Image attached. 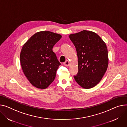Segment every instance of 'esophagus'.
I'll use <instances>...</instances> for the list:
<instances>
[{
    "label": "esophagus",
    "mask_w": 127,
    "mask_h": 127,
    "mask_svg": "<svg viewBox=\"0 0 127 127\" xmlns=\"http://www.w3.org/2000/svg\"><path fill=\"white\" fill-rule=\"evenodd\" d=\"M63 64L65 66H69V65H70V63H69V62L68 61H66L64 63H63Z\"/></svg>",
    "instance_id": "obj_1"
}]
</instances>
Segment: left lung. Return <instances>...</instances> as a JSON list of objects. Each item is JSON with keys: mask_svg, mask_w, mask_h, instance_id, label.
Segmentation results:
<instances>
[{"mask_svg": "<svg viewBox=\"0 0 127 127\" xmlns=\"http://www.w3.org/2000/svg\"><path fill=\"white\" fill-rule=\"evenodd\" d=\"M69 37L78 58L79 71L74 78L84 88L94 87L102 79L107 69L106 44L96 33L91 31L84 30Z\"/></svg>", "mask_w": 127, "mask_h": 127, "instance_id": "1", "label": "left lung"}]
</instances>
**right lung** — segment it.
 Here are the masks:
<instances>
[{
	"label": "right lung",
	"instance_id": "1",
	"mask_svg": "<svg viewBox=\"0 0 127 127\" xmlns=\"http://www.w3.org/2000/svg\"><path fill=\"white\" fill-rule=\"evenodd\" d=\"M62 36L49 31L32 35L25 43L20 56L22 70L32 85L45 89L54 80L61 65L53 48Z\"/></svg>",
	"mask_w": 127,
	"mask_h": 127
}]
</instances>
